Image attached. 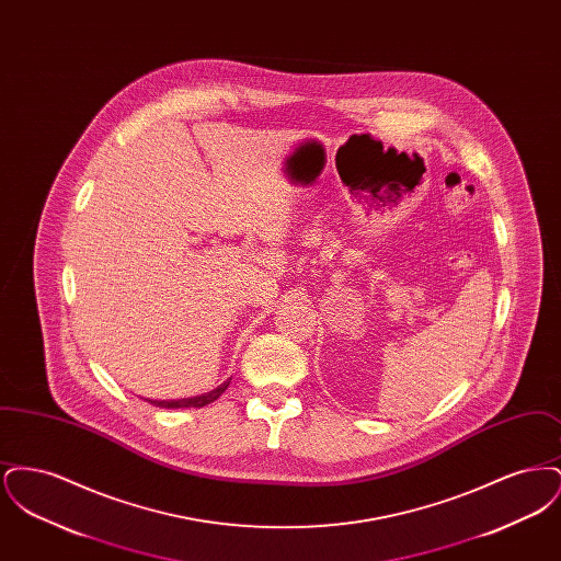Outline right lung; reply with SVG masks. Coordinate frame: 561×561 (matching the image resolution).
<instances>
[{
  "instance_id": "obj_1",
  "label": "right lung",
  "mask_w": 561,
  "mask_h": 561,
  "mask_svg": "<svg viewBox=\"0 0 561 561\" xmlns=\"http://www.w3.org/2000/svg\"><path fill=\"white\" fill-rule=\"evenodd\" d=\"M227 387H229V380H227V382H222L220 387L213 389L210 393H202V396L185 398V400H160L151 401V403H153V405H160V408H204V405L213 403L214 400H218V398L225 393V389H227Z\"/></svg>"
}]
</instances>
